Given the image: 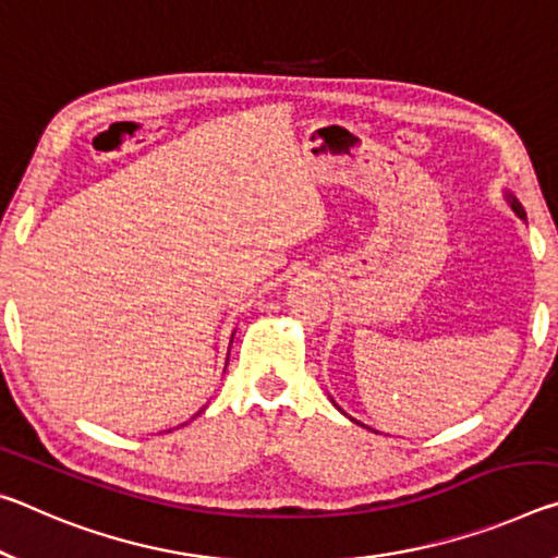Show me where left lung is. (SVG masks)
I'll return each mask as SVG.
<instances>
[{"label":"left lung","mask_w":558,"mask_h":558,"mask_svg":"<svg viewBox=\"0 0 558 558\" xmlns=\"http://www.w3.org/2000/svg\"><path fill=\"white\" fill-rule=\"evenodd\" d=\"M505 197H507V203L511 205V209H514V213H517L519 217H522V219H526V215H524V207L519 205V199H517L514 195H511V193H507ZM351 420H353V417H351ZM353 423H355V420H353ZM359 425H361V423H359Z\"/></svg>","instance_id":"1"}]
</instances>
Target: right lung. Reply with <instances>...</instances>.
Here are the masks:
<instances>
[{"instance_id": "add662e5", "label": "right lung", "mask_w": 558, "mask_h": 558, "mask_svg": "<svg viewBox=\"0 0 558 558\" xmlns=\"http://www.w3.org/2000/svg\"><path fill=\"white\" fill-rule=\"evenodd\" d=\"M203 410H205V408H203ZM203 410H199V413H203ZM199 413H197V415H199Z\"/></svg>"}]
</instances>
